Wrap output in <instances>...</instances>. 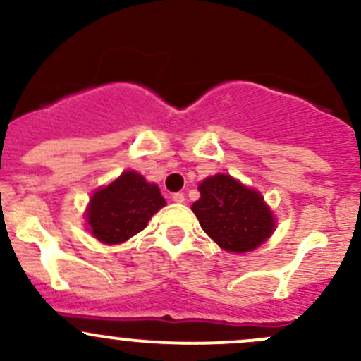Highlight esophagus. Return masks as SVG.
I'll return each instance as SVG.
<instances>
[{"label":"esophagus","mask_w":361,"mask_h":361,"mask_svg":"<svg viewBox=\"0 0 361 361\" xmlns=\"http://www.w3.org/2000/svg\"><path fill=\"white\" fill-rule=\"evenodd\" d=\"M171 199H173V202H176V204H183L185 202V195L181 192L173 193V197H171Z\"/></svg>","instance_id":"1"}]
</instances>
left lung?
<instances>
[{
  "mask_svg": "<svg viewBox=\"0 0 361 361\" xmlns=\"http://www.w3.org/2000/svg\"><path fill=\"white\" fill-rule=\"evenodd\" d=\"M193 202L200 226L221 249L249 252L259 247L275 230V218L261 193L244 187L228 174L206 178Z\"/></svg>",
  "mask_w": 361,
  "mask_h": 361,
  "instance_id": "obj_1",
  "label": "left lung"
}]
</instances>
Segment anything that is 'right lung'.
Wrapping results in <instances>:
<instances>
[{
	"mask_svg": "<svg viewBox=\"0 0 361 361\" xmlns=\"http://www.w3.org/2000/svg\"><path fill=\"white\" fill-rule=\"evenodd\" d=\"M166 206L157 185L142 174L126 171L109 187L93 193L86 211L91 235L104 244H121L142 231L149 219Z\"/></svg>",
	"mask_w": 361,
	"mask_h": 361,
	"instance_id": "right-lung-1",
	"label": "right lung"
}]
</instances>
